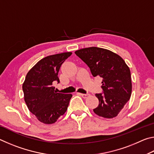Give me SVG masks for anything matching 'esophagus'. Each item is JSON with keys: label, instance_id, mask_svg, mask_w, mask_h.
Instances as JSON below:
<instances>
[{"label": "esophagus", "instance_id": "1", "mask_svg": "<svg viewBox=\"0 0 154 154\" xmlns=\"http://www.w3.org/2000/svg\"><path fill=\"white\" fill-rule=\"evenodd\" d=\"M77 94L81 96H82L83 98H86L90 96V94H82V93H77Z\"/></svg>", "mask_w": 154, "mask_h": 154}]
</instances>
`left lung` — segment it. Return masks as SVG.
<instances>
[{
	"mask_svg": "<svg viewBox=\"0 0 154 154\" xmlns=\"http://www.w3.org/2000/svg\"><path fill=\"white\" fill-rule=\"evenodd\" d=\"M75 53L89 66L94 77L103 78V94H95L99 103L94 112L105 118H116L131 96L129 67L122 57L106 49L91 47Z\"/></svg>",
	"mask_w": 154,
	"mask_h": 154,
	"instance_id": "left-lung-1",
	"label": "left lung"
}]
</instances>
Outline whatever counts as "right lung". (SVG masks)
Here are the masks:
<instances>
[{"label":"right lung","instance_id":"1","mask_svg":"<svg viewBox=\"0 0 154 154\" xmlns=\"http://www.w3.org/2000/svg\"><path fill=\"white\" fill-rule=\"evenodd\" d=\"M71 54L72 52H64L41 59L28 72L23 83L26 104L43 124L55 123L67 110L72 95L57 93L53 83H59L60 68Z\"/></svg>","mask_w":154,"mask_h":154}]
</instances>
